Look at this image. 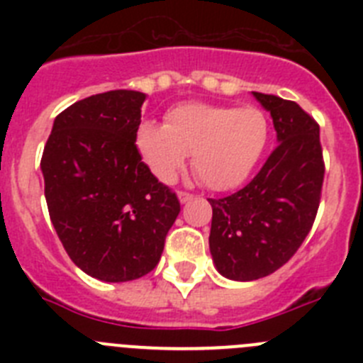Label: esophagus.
I'll use <instances>...</instances> for the list:
<instances>
[{"mask_svg":"<svg viewBox=\"0 0 363 363\" xmlns=\"http://www.w3.org/2000/svg\"><path fill=\"white\" fill-rule=\"evenodd\" d=\"M178 198H179V201H182V203H187V201H191L194 196H192L191 192L179 191V192H178Z\"/></svg>","mask_w":363,"mask_h":363,"instance_id":"obj_1","label":"esophagus"}]
</instances>
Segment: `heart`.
<instances>
[{"label": "heart", "mask_w": 363, "mask_h": 363, "mask_svg": "<svg viewBox=\"0 0 363 363\" xmlns=\"http://www.w3.org/2000/svg\"><path fill=\"white\" fill-rule=\"evenodd\" d=\"M143 163L171 184L192 152V169L213 191H230L255 172L269 143V121L256 107L182 104L165 125L145 120L134 136Z\"/></svg>", "instance_id": "b5f03b06"}]
</instances>
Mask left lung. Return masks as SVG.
Instances as JSON below:
<instances>
[{"instance_id": "left-lung-1", "label": "left lung", "mask_w": 363, "mask_h": 363, "mask_svg": "<svg viewBox=\"0 0 363 363\" xmlns=\"http://www.w3.org/2000/svg\"><path fill=\"white\" fill-rule=\"evenodd\" d=\"M252 96L271 112L277 149L245 187L209 198L211 255L218 272L236 281L269 277L293 258L318 213L325 174L314 118L289 99Z\"/></svg>"}]
</instances>
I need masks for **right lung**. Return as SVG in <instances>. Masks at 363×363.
Returning a JSON list of instances; mask_svg holds the SVG:
<instances>
[{"mask_svg": "<svg viewBox=\"0 0 363 363\" xmlns=\"http://www.w3.org/2000/svg\"><path fill=\"white\" fill-rule=\"evenodd\" d=\"M145 94L108 91L60 112L41 172L50 221L89 277L130 281L162 258L179 201L142 162L134 136Z\"/></svg>", "mask_w": 363, "mask_h": 363, "instance_id": "obj_1", "label": "right lung"}]
</instances>
